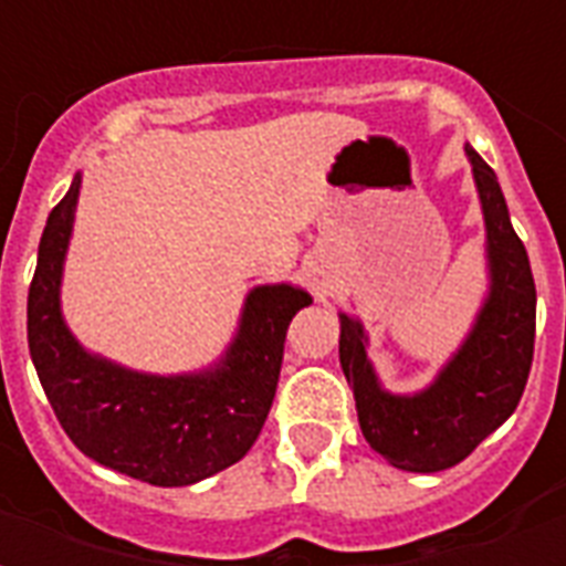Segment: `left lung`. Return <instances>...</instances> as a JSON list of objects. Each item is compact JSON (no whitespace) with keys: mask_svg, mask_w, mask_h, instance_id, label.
Segmentation results:
<instances>
[{"mask_svg":"<svg viewBox=\"0 0 566 566\" xmlns=\"http://www.w3.org/2000/svg\"><path fill=\"white\" fill-rule=\"evenodd\" d=\"M467 160L485 218L488 294L461 348L424 391L381 388L367 357V331L339 312V364L355 391L357 421L373 449L409 473L461 463L522 400L534 360L536 287L522 239L512 230L497 175L470 145Z\"/></svg>","mask_w":566,"mask_h":566,"instance_id":"left-lung-1","label":"left lung"}]
</instances>
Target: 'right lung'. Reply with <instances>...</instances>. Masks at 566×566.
<instances>
[{
  "mask_svg": "<svg viewBox=\"0 0 566 566\" xmlns=\"http://www.w3.org/2000/svg\"><path fill=\"white\" fill-rule=\"evenodd\" d=\"M81 172L54 206L39 242L27 300V339L48 400L87 458L148 485L181 488L242 461L270 416L287 324L312 296L294 284H258L218 364L181 376L127 369L87 352L60 308Z\"/></svg>",
  "mask_w": 566,
  "mask_h": 566,
  "instance_id": "1",
  "label": "right lung"
}]
</instances>
